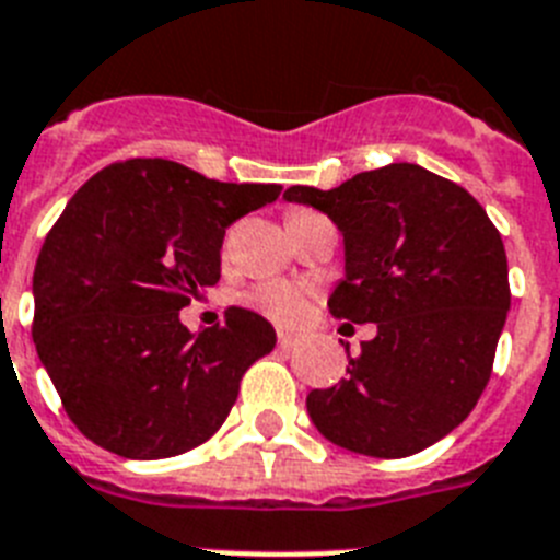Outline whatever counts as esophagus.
<instances>
[{
  "mask_svg": "<svg viewBox=\"0 0 560 560\" xmlns=\"http://www.w3.org/2000/svg\"><path fill=\"white\" fill-rule=\"evenodd\" d=\"M295 341H299V338H295L293 332L279 330V347H284V350H290V347H295Z\"/></svg>",
  "mask_w": 560,
  "mask_h": 560,
  "instance_id": "34e87169",
  "label": "esophagus"
}]
</instances>
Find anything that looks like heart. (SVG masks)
I'll list each match as a JSON object with an SVG mask.
<instances>
[{
  "instance_id": "b5f03b06",
  "label": "heart",
  "mask_w": 560,
  "mask_h": 560,
  "mask_svg": "<svg viewBox=\"0 0 560 560\" xmlns=\"http://www.w3.org/2000/svg\"><path fill=\"white\" fill-rule=\"evenodd\" d=\"M244 302L250 304L253 310L265 313L267 318L279 324H295L307 316L310 295L302 284L293 281H261L256 288L244 293Z\"/></svg>"
}]
</instances>
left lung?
Here are the masks:
<instances>
[{
  "label": "left lung",
  "instance_id": "8db88e82",
  "mask_svg": "<svg viewBox=\"0 0 560 560\" xmlns=\"http://www.w3.org/2000/svg\"><path fill=\"white\" fill-rule=\"evenodd\" d=\"M284 199L327 213L345 236L332 316L378 327L347 378L310 393L313 424L373 458L421 453L462 424L490 382L510 310L501 233L462 185L407 162L332 190L295 185Z\"/></svg>",
  "mask_w": 560,
  "mask_h": 560
}]
</instances>
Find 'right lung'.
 Instances as JSON below:
<instances>
[{
    "label": "right lung",
    "mask_w": 560,
    "mask_h": 560,
    "mask_svg": "<svg viewBox=\"0 0 560 560\" xmlns=\"http://www.w3.org/2000/svg\"><path fill=\"white\" fill-rule=\"evenodd\" d=\"M279 192L167 159L116 162L73 192L33 270V345L93 444L150 462L224 424L276 330L230 307L224 324L190 332L178 310L222 276L224 230Z\"/></svg>",
    "instance_id": "right-lung-1"
}]
</instances>
